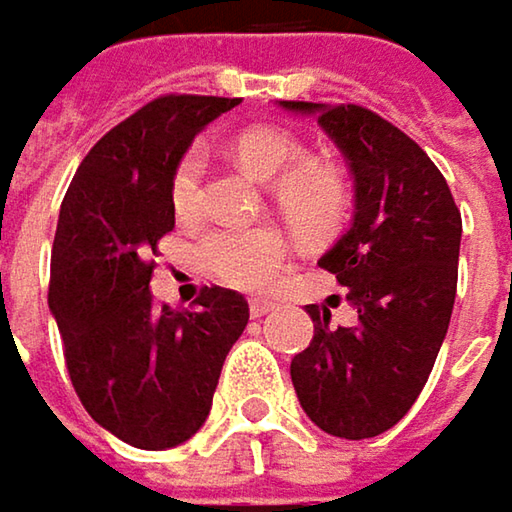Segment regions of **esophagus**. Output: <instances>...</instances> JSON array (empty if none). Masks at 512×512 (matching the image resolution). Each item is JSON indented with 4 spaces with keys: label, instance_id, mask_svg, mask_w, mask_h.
Wrapping results in <instances>:
<instances>
[{
    "label": "esophagus",
    "instance_id": "1",
    "mask_svg": "<svg viewBox=\"0 0 512 512\" xmlns=\"http://www.w3.org/2000/svg\"><path fill=\"white\" fill-rule=\"evenodd\" d=\"M272 310H275V302H272V299L255 296V299L249 302V313H252V319H260V316H266V313H272Z\"/></svg>",
    "mask_w": 512,
    "mask_h": 512
}]
</instances>
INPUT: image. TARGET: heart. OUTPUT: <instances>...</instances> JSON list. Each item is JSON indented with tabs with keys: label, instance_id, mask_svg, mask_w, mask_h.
<instances>
[{
	"label": "heart",
	"instance_id": "1",
	"mask_svg": "<svg viewBox=\"0 0 512 512\" xmlns=\"http://www.w3.org/2000/svg\"><path fill=\"white\" fill-rule=\"evenodd\" d=\"M240 161L260 181H272L275 205L299 237L328 234L346 210V184L328 163L310 161V149L290 131L255 128L237 140ZM208 169V152L193 143L178 158L169 178V202L178 219H190L202 205V184ZM284 237L269 228H216L199 243V263L222 284L257 290L266 287L284 266Z\"/></svg>",
	"mask_w": 512,
	"mask_h": 512
}]
</instances>
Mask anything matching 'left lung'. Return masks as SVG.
<instances>
[{"instance_id":"left-lung-1","label":"left lung","mask_w":512,"mask_h":512,"mask_svg":"<svg viewBox=\"0 0 512 512\" xmlns=\"http://www.w3.org/2000/svg\"><path fill=\"white\" fill-rule=\"evenodd\" d=\"M316 114L354 175V222L319 260L357 307L351 328L307 304L313 340L290 363L304 413L343 440L390 431L440 354L457 296L460 208L422 146L363 105L281 102Z\"/></svg>"}]
</instances>
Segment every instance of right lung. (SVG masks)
<instances>
[{"instance_id":"1","label":"right lung","mask_w":512,"mask_h":512,"mask_svg":"<svg viewBox=\"0 0 512 512\" xmlns=\"http://www.w3.org/2000/svg\"><path fill=\"white\" fill-rule=\"evenodd\" d=\"M234 105L152 99L87 152L61 205L49 307L67 372L84 410L134 448H172L205 425L225 354L249 322V302L225 287H202L193 310L158 307L149 293L152 257L175 228L172 169Z\"/></svg>"}]
</instances>
